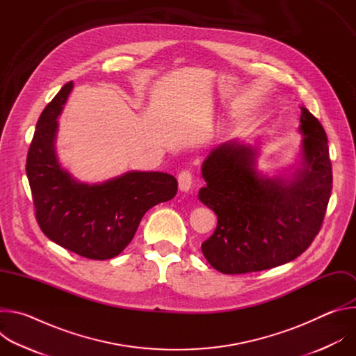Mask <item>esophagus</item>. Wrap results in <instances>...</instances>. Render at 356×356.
<instances>
[{
    "mask_svg": "<svg viewBox=\"0 0 356 356\" xmlns=\"http://www.w3.org/2000/svg\"><path fill=\"white\" fill-rule=\"evenodd\" d=\"M177 181H179V188L180 191L187 193L191 188L193 184V175L188 170H183L179 176H177Z\"/></svg>",
    "mask_w": 356,
    "mask_h": 356,
    "instance_id": "obj_1",
    "label": "esophagus"
}]
</instances>
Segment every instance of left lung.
Instances as JSON below:
<instances>
[{"instance_id": "left-lung-1", "label": "left lung", "mask_w": 356, "mask_h": 356, "mask_svg": "<svg viewBox=\"0 0 356 356\" xmlns=\"http://www.w3.org/2000/svg\"><path fill=\"white\" fill-rule=\"evenodd\" d=\"M302 135L296 168L268 176L258 170L259 142L234 139L202 162L206 186L198 200L217 214L214 234L201 245L221 273L241 275L284 265L318 234L332 188L328 139L323 125L300 107Z\"/></svg>"}]
</instances>
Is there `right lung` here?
Returning a JSON list of instances; mask_svg holds the SVG:
<instances>
[{
  "label": "right lung",
  "instance_id": "1",
  "mask_svg": "<svg viewBox=\"0 0 356 356\" xmlns=\"http://www.w3.org/2000/svg\"><path fill=\"white\" fill-rule=\"evenodd\" d=\"M73 81L42 111L26 158L36 220L43 234L80 257L106 261L129 245L145 213L177 193L175 176L131 170L103 183L77 180L59 162L58 118Z\"/></svg>",
  "mask_w": 356,
  "mask_h": 356
}]
</instances>
